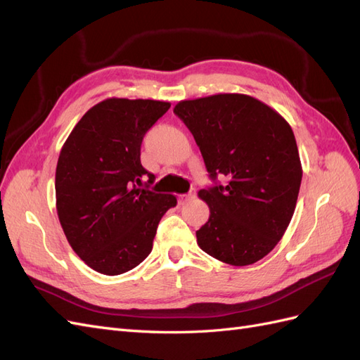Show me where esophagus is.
I'll use <instances>...</instances> for the list:
<instances>
[{"mask_svg":"<svg viewBox=\"0 0 360 360\" xmlns=\"http://www.w3.org/2000/svg\"><path fill=\"white\" fill-rule=\"evenodd\" d=\"M195 195H197V192H195V191H191L189 193H183V195H180V197H179V201L183 204V202H186V201L195 198Z\"/></svg>","mask_w":360,"mask_h":360,"instance_id":"1","label":"esophagus"}]
</instances>
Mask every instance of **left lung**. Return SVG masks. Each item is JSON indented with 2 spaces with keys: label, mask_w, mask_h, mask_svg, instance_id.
<instances>
[{
  "label": "left lung",
  "mask_w": 360,
  "mask_h": 360,
  "mask_svg": "<svg viewBox=\"0 0 360 360\" xmlns=\"http://www.w3.org/2000/svg\"><path fill=\"white\" fill-rule=\"evenodd\" d=\"M198 144L210 177L226 186L201 189L210 209L198 246L222 263L249 266L284 236L299 197L302 163L287 120L252 96L219 93L174 106Z\"/></svg>",
  "instance_id": "obj_1"
}]
</instances>
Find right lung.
<instances>
[{
    "mask_svg": "<svg viewBox=\"0 0 360 360\" xmlns=\"http://www.w3.org/2000/svg\"><path fill=\"white\" fill-rule=\"evenodd\" d=\"M169 106L110 97L84 114L61 147L58 219L76 255L102 275H122L143 263L162 216L177 205L176 195L148 191L155 176L139 158L146 132Z\"/></svg>",
    "mask_w": 360,
    "mask_h": 360,
    "instance_id": "right-lung-1",
    "label": "right lung"
}]
</instances>
